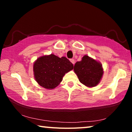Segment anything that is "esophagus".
Returning a JSON list of instances; mask_svg holds the SVG:
<instances>
[{"label":"esophagus","mask_w":132,"mask_h":132,"mask_svg":"<svg viewBox=\"0 0 132 132\" xmlns=\"http://www.w3.org/2000/svg\"><path fill=\"white\" fill-rule=\"evenodd\" d=\"M70 62H71V63H72L73 64H75V59H70Z\"/></svg>","instance_id":"1"}]
</instances>
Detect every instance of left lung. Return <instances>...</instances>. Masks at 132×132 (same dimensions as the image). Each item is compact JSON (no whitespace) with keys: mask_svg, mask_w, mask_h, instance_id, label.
<instances>
[{"mask_svg":"<svg viewBox=\"0 0 132 132\" xmlns=\"http://www.w3.org/2000/svg\"><path fill=\"white\" fill-rule=\"evenodd\" d=\"M74 70L80 82L90 87L97 86L103 75L101 64L87 55L75 63Z\"/></svg>","mask_w":132,"mask_h":132,"instance_id":"left-lung-1","label":"left lung"}]
</instances>
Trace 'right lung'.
I'll return each instance as SVG.
<instances>
[{
  "instance_id": "right-lung-1",
  "label": "right lung",
  "mask_w": 132,
  "mask_h": 132,
  "mask_svg": "<svg viewBox=\"0 0 132 132\" xmlns=\"http://www.w3.org/2000/svg\"><path fill=\"white\" fill-rule=\"evenodd\" d=\"M34 77L40 86L46 89L55 88L62 81L73 64L66 57L51 54L39 57L34 64Z\"/></svg>"
}]
</instances>
